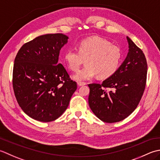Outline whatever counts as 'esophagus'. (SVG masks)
I'll return each instance as SVG.
<instances>
[{"mask_svg":"<svg viewBox=\"0 0 160 160\" xmlns=\"http://www.w3.org/2000/svg\"><path fill=\"white\" fill-rule=\"evenodd\" d=\"M77 85L79 86H84V85H86V83L81 82V81H79V82H77Z\"/></svg>","mask_w":160,"mask_h":160,"instance_id":"esophagus-1","label":"esophagus"}]
</instances>
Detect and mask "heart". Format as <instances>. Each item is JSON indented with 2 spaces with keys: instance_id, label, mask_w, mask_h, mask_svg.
<instances>
[{
  "instance_id": "obj_1",
  "label": "heart",
  "mask_w": 160,
  "mask_h": 160,
  "mask_svg": "<svg viewBox=\"0 0 160 160\" xmlns=\"http://www.w3.org/2000/svg\"><path fill=\"white\" fill-rule=\"evenodd\" d=\"M122 58L119 47L98 37L88 38L77 45V50L69 49L64 54V61L72 72L79 70L86 60V66L73 76L79 81L92 79L97 74L100 79H106L115 74Z\"/></svg>"
}]
</instances>
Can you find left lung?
<instances>
[{
    "mask_svg": "<svg viewBox=\"0 0 160 160\" xmlns=\"http://www.w3.org/2000/svg\"><path fill=\"white\" fill-rule=\"evenodd\" d=\"M129 52L116 72L102 83H90L88 103L99 119L115 123L131 114L144 94L147 61L143 51L127 37Z\"/></svg>",
    "mask_w": 160,
    "mask_h": 160,
    "instance_id": "8db88e82",
    "label": "left lung"
}]
</instances>
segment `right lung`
<instances>
[{"label": "right lung", "mask_w": 160, "mask_h": 160, "mask_svg": "<svg viewBox=\"0 0 160 160\" xmlns=\"http://www.w3.org/2000/svg\"><path fill=\"white\" fill-rule=\"evenodd\" d=\"M68 38L59 33L40 36L22 45L15 57L12 86L16 99L24 112L37 121L58 118L77 88L58 62Z\"/></svg>", "instance_id": "1"}]
</instances>
